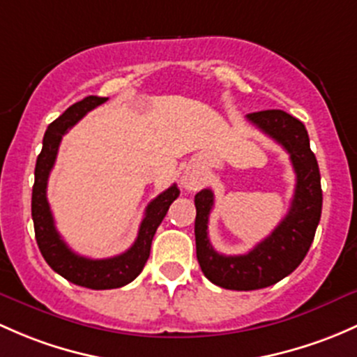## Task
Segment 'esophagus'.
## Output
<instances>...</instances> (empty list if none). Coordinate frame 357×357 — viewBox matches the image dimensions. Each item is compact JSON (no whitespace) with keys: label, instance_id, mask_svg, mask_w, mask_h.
<instances>
[{"label":"esophagus","instance_id":"esophagus-1","mask_svg":"<svg viewBox=\"0 0 357 357\" xmlns=\"http://www.w3.org/2000/svg\"><path fill=\"white\" fill-rule=\"evenodd\" d=\"M202 181H204V179H202V176L195 171H186L181 178V185L185 186L188 191H195V190L200 188Z\"/></svg>","mask_w":357,"mask_h":357}]
</instances>
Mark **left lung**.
<instances>
[{
    "label": "left lung",
    "instance_id": "8db88e82",
    "mask_svg": "<svg viewBox=\"0 0 357 357\" xmlns=\"http://www.w3.org/2000/svg\"><path fill=\"white\" fill-rule=\"evenodd\" d=\"M258 130L282 145L296 172L291 208L279 226L246 255L226 257L213 250L208 239V215L213 208V191L195 195V241L202 272L212 284L232 291H255L273 286L294 272L305 260L321 217L320 169L310 149V137L299 119L280 109L251 112L246 116Z\"/></svg>",
    "mask_w": 357,
    "mask_h": 357
}]
</instances>
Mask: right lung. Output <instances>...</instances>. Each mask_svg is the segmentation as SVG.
Segmentation results:
<instances>
[{"instance_id":"1","label":"right lung","mask_w":357,"mask_h":357,"mask_svg":"<svg viewBox=\"0 0 357 357\" xmlns=\"http://www.w3.org/2000/svg\"><path fill=\"white\" fill-rule=\"evenodd\" d=\"M106 100V97H85L80 102L70 106L58 119H54L47 126L46 133H44L43 150H40L36 162V172H33L36 181H33L32 188L33 231H36V241L44 260L56 273L65 277L70 282L82 287L96 289V291L123 287L140 275L149 260L153 234L166 217L169 205L179 197L178 186L172 185L171 188L162 191L159 197L153 198L145 208V217L142 220L140 229H138L135 243L130 250L118 255V257L92 260V258L80 257L75 251H71L68 245L63 241L59 232L56 231L51 207L47 204L46 191L50 172L54 166L63 135L71 126L77 125L89 111L100 106Z\"/></svg>"}]
</instances>
